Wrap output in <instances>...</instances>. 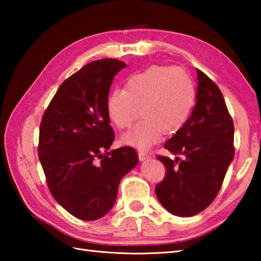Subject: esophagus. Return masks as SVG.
<instances>
[{"label": "esophagus", "mask_w": 261, "mask_h": 261, "mask_svg": "<svg viewBox=\"0 0 261 261\" xmlns=\"http://www.w3.org/2000/svg\"><path fill=\"white\" fill-rule=\"evenodd\" d=\"M138 157H139L140 162H146V160H148L149 158H150V157H149L148 154H146L145 152H139V153H138Z\"/></svg>", "instance_id": "esophagus-1"}]
</instances>
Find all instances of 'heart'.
<instances>
[{"label": "heart", "instance_id": "1", "mask_svg": "<svg viewBox=\"0 0 261 261\" xmlns=\"http://www.w3.org/2000/svg\"><path fill=\"white\" fill-rule=\"evenodd\" d=\"M195 86L184 69L152 66L130 76L124 91L114 90L107 101L110 121L120 130L141 121L121 138L125 146L147 150L165 135H175L190 119L195 104Z\"/></svg>", "mask_w": 261, "mask_h": 261}]
</instances>
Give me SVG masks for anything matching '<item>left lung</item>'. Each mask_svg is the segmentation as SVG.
Returning a JSON list of instances; mask_svg holds the SVG:
<instances>
[{"label": "left lung", "instance_id": "left-lung-1", "mask_svg": "<svg viewBox=\"0 0 261 261\" xmlns=\"http://www.w3.org/2000/svg\"><path fill=\"white\" fill-rule=\"evenodd\" d=\"M196 104L186 124L165 143L176 156L157 158L166 167L165 179L154 187L171 214L196 215L213 202L233 160L234 125L215 83L197 69Z\"/></svg>", "mask_w": 261, "mask_h": 261}]
</instances>
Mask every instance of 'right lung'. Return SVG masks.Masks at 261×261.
I'll return each mask as SVG.
<instances>
[{
	"label": "right lung",
	"mask_w": 261,
	"mask_h": 261,
	"mask_svg": "<svg viewBox=\"0 0 261 261\" xmlns=\"http://www.w3.org/2000/svg\"><path fill=\"white\" fill-rule=\"evenodd\" d=\"M125 66L112 58L85 65L60 85L42 116L38 154L48 187L77 219L109 213L121 179L139 162L131 147L110 150L114 132L107 101L114 76Z\"/></svg>",
	"instance_id": "add662e5"
}]
</instances>
